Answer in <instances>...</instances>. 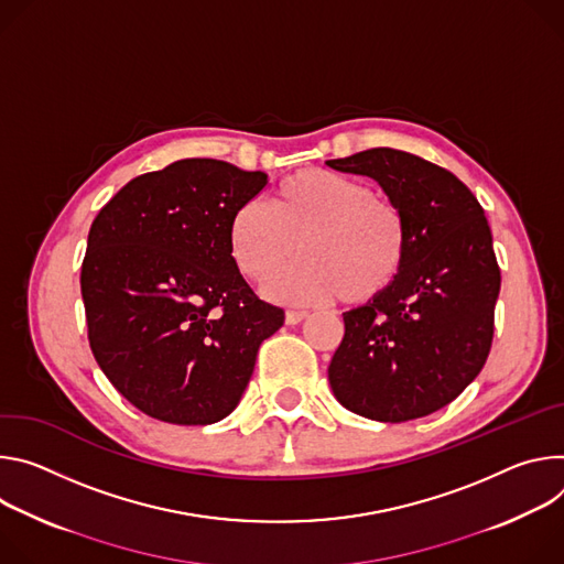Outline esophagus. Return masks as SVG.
Instances as JSON below:
<instances>
[{
	"label": "esophagus",
	"instance_id": "34e87169",
	"mask_svg": "<svg viewBox=\"0 0 564 564\" xmlns=\"http://www.w3.org/2000/svg\"><path fill=\"white\" fill-rule=\"evenodd\" d=\"M304 318H306V311H286V316H284L286 325H297V323H302Z\"/></svg>",
	"mask_w": 564,
	"mask_h": 564
}]
</instances>
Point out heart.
I'll use <instances>...</instances> for the list:
<instances>
[{
  "instance_id": "obj_1",
  "label": "heart",
  "mask_w": 564,
  "mask_h": 564,
  "mask_svg": "<svg viewBox=\"0 0 564 564\" xmlns=\"http://www.w3.org/2000/svg\"><path fill=\"white\" fill-rule=\"evenodd\" d=\"M304 261L267 282L269 297L316 304L340 295L347 304L377 300L394 286L408 260V226L401 210L373 195L360 178L334 170H300L286 176L271 206L246 202L228 224L237 269L253 282L294 254Z\"/></svg>"
}]
</instances>
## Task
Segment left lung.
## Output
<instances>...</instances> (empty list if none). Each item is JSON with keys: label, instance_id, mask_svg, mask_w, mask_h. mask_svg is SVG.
<instances>
[{"label": "left lung", "instance_id": "obj_1", "mask_svg": "<svg viewBox=\"0 0 564 564\" xmlns=\"http://www.w3.org/2000/svg\"><path fill=\"white\" fill-rule=\"evenodd\" d=\"M327 165L379 181L410 237L394 286L343 314L329 386L365 419L427 416L475 381L490 351L502 278L484 208L453 172L410 152L371 148Z\"/></svg>", "mask_w": 564, "mask_h": 564}]
</instances>
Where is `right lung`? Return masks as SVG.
<instances>
[{
  "label": "right lung",
  "instance_id": "obj_1",
  "mask_svg": "<svg viewBox=\"0 0 564 564\" xmlns=\"http://www.w3.org/2000/svg\"><path fill=\"white\" fill-rule=\"evenodd\" d=\"M264 172L183 159L132 178L91 224L80 289L96 362L152 419L228 416L284 311L260 300L228 248L237 206Z\"/></svg>",
  "mask_w": 564,
  "mask_h": 564
}]
</instances>
